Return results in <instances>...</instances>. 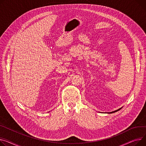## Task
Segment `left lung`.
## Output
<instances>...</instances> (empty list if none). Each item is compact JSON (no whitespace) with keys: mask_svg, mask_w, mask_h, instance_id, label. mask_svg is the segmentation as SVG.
<instances>
[{"mask_svg":"<svg viewBox=\"0 0 146 146\" xmlns=\"http://www.w3.org/2000/svg\"><path fill=\"white\" fill-rule=\"evenodd\" d=\"M121 108H120V109H119L118 110H115V111H111V112H108L107 113H109V114H111V113H115V112H116V111H119V110H120Z\"/></svg>","mask_w":146,"mask_h":146,"instance_id":"obj_1","label":"left lung"}]
</instances>
